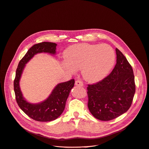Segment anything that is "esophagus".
Instances as JSON below:
<instances>
[{"label": "esophagus", "mask_w": 149, "mask_h": 149, "mask_svg": "<svg viewBox=\"0 0 149 149\" xmlns=\"http://www.w3.org/2000/svg\"><path fill=\"white\" fill-rule=\"evenodd\" d=\"M75 86H80V87H82L83 86V82L79 80V79H77L75 81Z\"/></svg>", "instance_id": "obj_1"}]
</instances>
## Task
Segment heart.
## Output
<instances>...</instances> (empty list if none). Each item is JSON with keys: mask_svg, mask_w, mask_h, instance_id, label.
I'll return each instance as SVG.
<instances>
[{"mask_svg": "<svg viewBox=\"0 0 149 149\" xmlns=\"http://www.w3.org/2000/svg\"><path fill=\"white\" fill-rule=\"evenodd\" d=\"M64 58L65 65L70 71L81 70L84 79L95 82L109 74L114 65L116 55L108 45L79 44L67 48Z\"/></svg>", "mask_w": 149, "mask_h": 149, "instance_id": "b5f03b06", "label": "heart"}]
</instances>
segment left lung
Returning a JSON list of instances; mask_svg holds the SVG:
<instances>
[{"instance_id": "left-lung-1", "label": "left lung", "mask_w": 149, "mask_h": 149, "mask_svg": "<svg viewBox=\"0 0 149 149\" xmlns=\"http://www.w3.org/2000/svg\"><path fill=\"white\" fill-rule=\"evenodd\" d=\"M117 63L112 72L101 81L88 84V107L98 120L109 121L128 110L136 91L133 70L123 53L116 49Z\"/></svg>"}]
</instances>
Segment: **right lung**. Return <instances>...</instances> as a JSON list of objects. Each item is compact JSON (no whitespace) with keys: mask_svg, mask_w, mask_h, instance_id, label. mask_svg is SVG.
I'll return each mask as SVG.
<instances>
[{"mask_svg":"<svg viewBox=\"0 0 149 149\" xmlns=\"http://www.w3.org/2000/svg\"><path fill=\"white\" fill-rule=\"evenodd\" d=\"M56 44L43 42L33 45L19 62L13 82L16 102L20 108L30 118L38 121H51L56 119L64 110L67 100L71 89L74 86L75 80L58 84L51 95L45 101L38 104H31L23 97L19 87V81L26 63L36 54L46 52L55 54Z\"/></svg>","mask_w":149,"mask_h":149,"instance_id":"add662e5","label":"right lung"}]
</instances>
